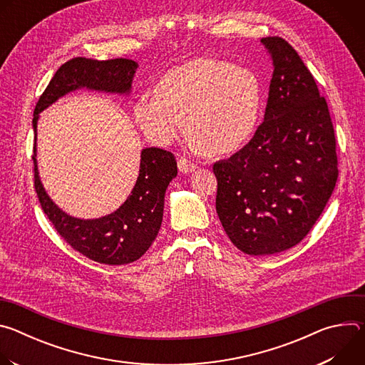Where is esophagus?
Returning a JSON list of instances; mask_svg holds the SVG:
<instances>
[{"label": "esophagus", "instance_id": "esophagus-1", "mask_svg": "<svg viewBox=\"0 0 365 365\" xmlns=\"http://www.w3.org/2000/svg\"><path fill=\"white\" fill-rule=\"evenodd\" d=\"M178 168H179V172H182L183 175H186V173L193 172V170L196 169V165H195V163H190V162H189L187 159H185V158H180L179 162H178Z\"/></svg>", "mask_w": 365, "mask_h": 365}]
</instances>
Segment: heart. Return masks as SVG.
Wrapping results in <instances>:
<instances>
[{
	"label": "heart",
	"mask_w": 365,
	"mask_h": 365,
	"mask_svg": "<svg viewBox=\"0 0 365 365\" xmlns=\"http://www.w3.org/2000/svg\"><path fill=\"white\" fill-rule=\"evenodd\" d=\"M262 103L255 75L230 62L195 59L169 71L140 95L133 117L143 134L169 144L186 130L211 154L240 148L252 134Z\"/></svg>",
	"instance_id": "b5f03b06"
}]
</instances>
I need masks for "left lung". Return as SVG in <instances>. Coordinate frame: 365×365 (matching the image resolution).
Wrapping results in <instances>:
<instances>
[{"label": "left lung", "mask_w": 365, "mask_h": 365, "mask_svg": "<svg viewBox=\"0 0 365 365\" xmlns=\"http://www.w3.org/2000/svg\"><path fill=\"white\" fill-rule=\"evenodd\" d=\"M262 44L274 68L264 121L248 144L214 165L217 214L232 244L250 255L299 244L338 179L334 125L314 76L282 37Z\"/></svg>", "instance_id": "8db88e82"}]
</instances>
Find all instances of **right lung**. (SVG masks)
<instances>
[{
    "instance_id": "1",
    "label": "right lung",
    "mask_w": 365,
    "mask_h": 365,
    "mask_svg": "<svg viewBox=\"0 0 365 365\" xmlns=\"http://www.w3.org/2000/svg\"><path fill=\"white\" fill-rule=\"evenodd\" d=\"M137 68V62L123 58L113 61L75 58L62 65L51 78L33 114L34 187L43 211L72 248L108 266L135 262L158 237L163 220L165 193L178 175L175 155L158 147L143 148L137 182L118 210L95 220L75 218L50 199L40 180L36 159L37 121L41 111L78 89L130 95Z\"/></svg>"
}]
</instances>
